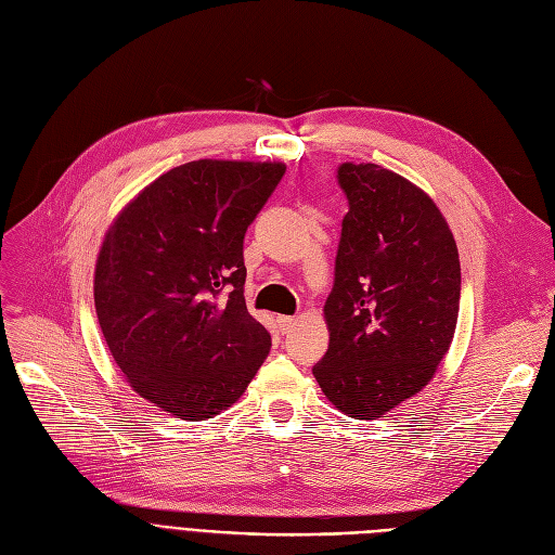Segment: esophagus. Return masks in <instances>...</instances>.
Returning a JSON list of instances; mask_svg holds the SVG:
<instances>
[{
    "label": "esophagus",
    "instance_id": "obj_1",
    "mask_svg": "<svg viewBox=\"0 0 555 555\" xmlns=\"http://www.w3.org/2000/svg\"><path fill=\"white\" fill-rule=\"evenodd\" d=\"M294 325H296L294 317H278V327H280L282 335H289V332L294 330Z\"/></svg>",
    "mask_w": 555,
    "mask_h": 555
}]
</instances>
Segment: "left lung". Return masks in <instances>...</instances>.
<instances>
[{"mask_svg":"<svg viewBox=\"0 0 555 555\" xmlns=\"http://www.w3.org/2000/svg\"><path fill=\"white\" fill-rule=\"evenodd\" d=\"M348 201L325 302L330 346L312 373L332 405L375 418L424 389L460 309V259L444 216L405 177L344 162Z\"/></svg>","mask_w":555,"mask_h":555,"instance_id":"obj_1","label":"left lung"}]
</instances>
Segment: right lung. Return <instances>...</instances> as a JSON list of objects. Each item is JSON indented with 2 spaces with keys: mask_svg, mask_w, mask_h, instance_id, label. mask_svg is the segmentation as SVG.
Listing matches in <instances>:
<instances>
[{
  "mask_svg": "<svg viewBox=\"0 0 555 555\" xmlns=\"http://www.w3.org/2000/svg\"><path fill=\"white\" fill-rule=\"evenodd\" d=\"M284 170L216 159L177 166L122 209L102 243L104 341L134 391L175 416L228 410L271 350L243 298V238Z\"/></svg>",
  "mask_w": 555,
  "mask_h": 555,
  "instance_id": "1",
  "label": "right lung"
}]
</instances>
